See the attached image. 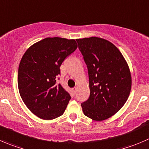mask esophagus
<instances>
[{
    "label": "esophagus",
    "instance_id": "1",
    "mask_svg": "<svg viewBox=\"0 0 149 149\" xmlns=\"http://www.w3.org/2000/svg\"><path fill=\"white\" fill-rule=\"evenodd\" d=\"M72 91H73V95H75V94H76V87H74V88H73V89H72Z\"/></svg>",
    "mask_w": 149,
    "mask_h": 149
}]
</instances>
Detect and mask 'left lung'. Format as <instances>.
<instances>
[{
    "instance_id": "1",
    "label": "left lung",
    "mask_w": 149,
    "mask_h": 149,
    "mask_svg": "<svg viewBox=\"0 0 149 149\" xmlns=\"http://www.w3.org/2000/svg\"><path fill=\"white\" fill-rule=\"evenodd\" d=\"M87 65L90 95L81 103L85 116L102 121L122 108L130 93L132 78L117 47L98 37L76 39Z\"/></svg>"
}]
</instances>
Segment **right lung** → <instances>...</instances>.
<instances>
[{
	"mask_svg": "<svg viewBox=\"0 0 149 149\" xmlns=\"http://www.w3.org/2000/svg\"><path fill=\"white\" fill-rule=\"evenodd\" d=\"M74 39L46 38L29 47L20 61L18 88L33 114L51 120L63 114L70 96L57 79L65 59L77 49Z\"/></svg>",
	"mask_w": 149,
	"mask_h": 149,
	"instance_id": "right-lung-1",
	"label": "right lung"
}]
</instances>
